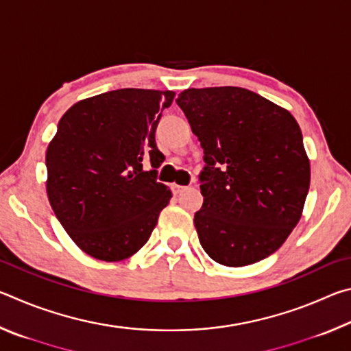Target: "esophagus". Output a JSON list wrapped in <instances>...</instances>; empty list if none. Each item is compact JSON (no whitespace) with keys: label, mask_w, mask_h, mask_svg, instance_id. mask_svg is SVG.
Masks as SVG:
<instances>
[{"label":"esophagus","mask_w":351,"mask_h":351,"mask_svg":"<svg viewBox=\"0 0 351 351\" xmlns=\"http://www.w3.org/2000/svg\"><path fill=\"white\" fill-rule=\"evenodd\" d=\"M184 190H187V187L178 186V184H171V192H173V195H180L184 192Z\"/></svg>","instance_id":"1"}]
</instances>
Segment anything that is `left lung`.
<instances>
[{"instance_id":"1","label":"left lung","mask_w":351,"mask_h":351,"mask_svg":"<svg viewBox=\"0 0 351 351\" xmlns=\"http://www.w3.org/2000/svg\"><path fill=\"white\" fill-rule=\"evenodd\" d=\"M176 104L204 150V201L195 213L201 246L224 266L252 265L288 239L310 189L299 123L245 88H190Z\"/></svg>"}]
</instances>
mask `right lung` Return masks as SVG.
Instances as JSON below:
<instances>
[{
    "mask_svg": "<svg viewBox=\"0 0 351 351\" xmlns=\"http://www.w3.org/2000/svg\"><path fill=\"white\" fill-rule=\"evenodd\" d=\"M173 91H108L64 112L46 152V192L63 229L104 261L132 257L171 198L156 181L164 154L154 133ZM150 162L152 171H144Z\"/></svg>",
    "mask_w": 351,
    "mask_h": 351,
    "instance_id": "right-lung-1",
    "label": "right lung"
}]
</instances>
